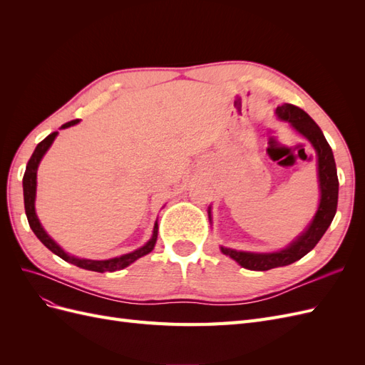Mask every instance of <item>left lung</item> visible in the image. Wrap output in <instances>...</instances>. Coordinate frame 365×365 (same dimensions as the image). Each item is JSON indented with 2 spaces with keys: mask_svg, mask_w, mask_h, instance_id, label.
<instances>
[{
  "mask_svg": "<svg viewBox=\"0 0 365 365\" xmlns=\"http://www.w3.org/2000/svg\"><path fill=\"white\" fill-rule=\"evenodd\" d=\"M275 115L279 120L286 121L297 134H300L304 140L311 143L317 153V175L319 187V202L317 212L311 222L298 235L292 242L279 251L271 252H254L240 251L227 247H219L220 252L237 262L242 268L251 271H268L272 268L286 267L311 251L319 239L323 237L329 225L336 213L338 205V175L334 152L323 134V130L315 121L309 117L303 109L291 103H283L275 108ZM208 219L212 222V207H208Z\"/></svg>",
  "mask_w": 365,
  "mask_h": 365,
  "instance_id": "left-lung-1",
  "label": "left lung"
}]
</instances>
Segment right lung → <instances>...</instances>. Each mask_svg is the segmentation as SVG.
Instances as JSON below:
<instances>
[{
    "instance_id": "add662e5",
    "label": "right lung",
    "mask_w": 365,
    "mask_h": 365,
    "mask_svg": "<svg viewBox=\"0 0 365 365\" xmlns=\"http://www.w3.org/2000/svg\"><path fill=\"white\" fill-rule=\"evenodd\" d=\"M79 123V120H71L68 123H65L61 126V129H67L70 126H74ZM59 132H51L48 137L43 138L39 145L36 146L35 152L31 153V157L27 163L26 168V173L23 178V190H24V207H26V215H27V220L29 225L33 230V233L36 235V237L46 245L51 252L56 254L61 259H63L65 262L73 263L76 267H79L82 269H88V271H96V272H114V271H120L126 267H129L130 263H134L137 259L146 256L149 254L153 247L157 244V237H158V222L155 220V225H153V231L150 239L146 242L145 245L137 248L135 251L123 254V256L118 257H113V259H106V260H93V259H82V257H76L73 254L65 251L56 240H53L46 230H43L42 224L39 222V217L36 215V208H35V201H36V175H38V168L39 163L46 155L47 150L50 149V146L53 145L54 138L58 137Z\"/></svg>"
}]
</instances>
